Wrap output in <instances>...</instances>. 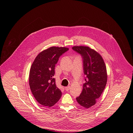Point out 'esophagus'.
<instances>
[{
	"label": "esophagus",
	"instance_id": "obj_1",
	"mask_svg": "<svg viewBox=\"0 0 133 133\" xmlns=\"http://www.w3.org/2000/svg\"><path fill=\"white\" fill-rule=\"evenodd\" d=\"M70 86H67V87H65V89H66V91H69V90H70Z\"/></svg>",
	"mask_w": 133,
	"mask_h": 133
}]
</instances>
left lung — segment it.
<instances>
[{"label":"left lung","mask_w":133,"mask_h":133,"mask_svg":"<svg viewBox=\"0 0 133 133\" xmlns=\"http://www.w3.org/2000/svg\"><path fill=\"white\" fill-rule=\"evenodd\" d=\"M72 49L81 55L83 62L84 74L86 76L78 103L88 108L96 103L103 92L107 81L105 64L101 55L87 46H74Z\"/></svg>","instance_id":"1"}]
</instances>
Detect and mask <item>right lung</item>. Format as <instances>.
I'll return each mask as SVG.
<instances>
[{
  "label": "right lung",
  "instance_id": "right-lung-1",
  "mask_svg": "<svg viewBox=\"0 0 133 133\" xmlns=\"http://www.w3.org/2000/svg\"><path fill=\"white\" fill-rule=\"evenodd\" d=\"M68 50L67 47H51L41 52L32 64L29 76L30 88L35 98L43 106H52L62 96L54 78L55 67L60 56Z\"/></svg>",
  "mask_w": 133,
  "mask_h": 133
}]
</instances>
